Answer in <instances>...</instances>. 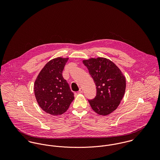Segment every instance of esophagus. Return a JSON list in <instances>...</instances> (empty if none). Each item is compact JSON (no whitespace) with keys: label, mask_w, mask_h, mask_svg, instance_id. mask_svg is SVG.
<instances>
[{"label":"esophagus","mask_w":160,"mask_h":160,"mask_svg":"<svg viewBox=\"0 0 160 160\" xmlns=\"http://www.w3.org/2000/svg\"><path fill=\"white\" fill-rule=\"evenodd\" d=\"M83 92V89L82 88H80V89H79V91H78V93H82Z\"/></svg>","instance_id":"esophagus-1"}]
</instances>
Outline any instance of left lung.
<instances>
[{
    "mask_svg": "<svg viewBox=\"0 0 160 160\" xmlns=\"http://www.w3.org/2000/svg\"><path fill=\"white\" fill-rule=\"evenodd\" d=\"M82 62L96 85V97L89 100L92 110L102 116L110 114L118 107L124 95L125 76L112 61L106 58H91Z\"/></svg>",
    "mask_w": 160,
    "mask_h": 160,
    "instance_id": "obj_1",
    "label": "left lung"
}]
</instances>
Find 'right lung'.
I'll return each instance as SVG.
<instances>
[{
  "label": "right lung",
  "instance_id": "1",
  "mask_svg": "<svg viewBox=\"0 0 160 160\" xmlns=\"http://www.w3.org/2000/svg\"><path fill=\"white\" fill-rule=\"evenodd\" d=\"M68 58L57 57L47 62L34 84L39 107L47 113L58 116L65 113L74 98L62 72Z\"/></svg>",
  "mask_w": 160,
  "mask_h": 160
}]
</instances>
